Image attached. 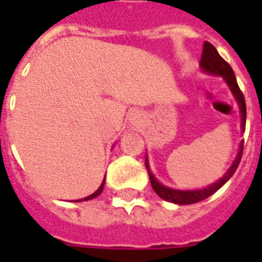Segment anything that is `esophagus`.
Here are the masks:
<instances>
[{
	"mask_svg": "<svg viewBox=\"0 0 262 262\" xmlns=\"http://www.w3.org/2000/svg\"><path fill=\"white\" fill-rule=\"evenodd\" d=\"M140 118H142V116H140V114H139V112H135V114L132 115V120H133V122H139V120H140Z\"/></svg>",
	"mask_w": 262,
	"mask_h": 262,
	"instance_id": "esophagus-1",
	"label": "esophagus"
}]
</instances>
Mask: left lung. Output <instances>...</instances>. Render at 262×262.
I'll return each mask as SVG.
<instances>
[{"label":"left lung","mask_w":262,"mask_h":262,"mask_svg":"<svg viewBox=\"0 0 262 262\" xmlns=\"http://www.w3.org/2000/svg\"><path fill=\"white\" fill-rule=\"evenodd\" d=\"M199 66L202 69L203 73L210 75H220L223 77L225 82L230 88L233 97L236 98L237 103H238V108H240V115H242V130L244 132L246 129V101H244V95L240 91V88L237 85L236 75L234 71L231 69L229 63H226L225 60L220 57V54L217 53V50L214 49L213 45H210L209 42L203 43V50L202 56H201V61ZM243 144L240 143V147H238V153H237L236 159L233 161V164L230 165V168L226 171V174L220 180H217L213 184H210L206 188L202 189H174V188L165 187L161 182L157 181V178L153 176V172L150 170V165H148V160L146 157V168H147L148 177H150V182H151V187L156 191V193L159 195L161 199H164L167 202L177 203V205H191V203L201 202L203 199L209 198L212 193H214L217 189L225 185L226 182L230 180L233 174L236 172L237 167L240 164V160H242L243 154Z\"/></svg>","instance_id":"left-lung-1"}]
</instances>
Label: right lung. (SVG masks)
Wrapping results in <instances>:
<instances>
[{
	"label": "right lung",
	"mask_w": 262,
	"mask_h": 262,
	"mask_svg": "<svg viewBox=\"0 0 262 262\" xmlns=\"http://www.w3.org/2000/svg\"><path fill=\"white\" fill-rule=\"evenodd\" d=\"M103 185H105V178H103V181H102V184H101V187L98 188L95 192L91 193L90 196H85V198H82V199H78L77 202H82V201H90V199H94V198H97L98 195H101V192L103 191Z\"/></svg>",
	"instance_id": "obj_1"
}]
</instances>
